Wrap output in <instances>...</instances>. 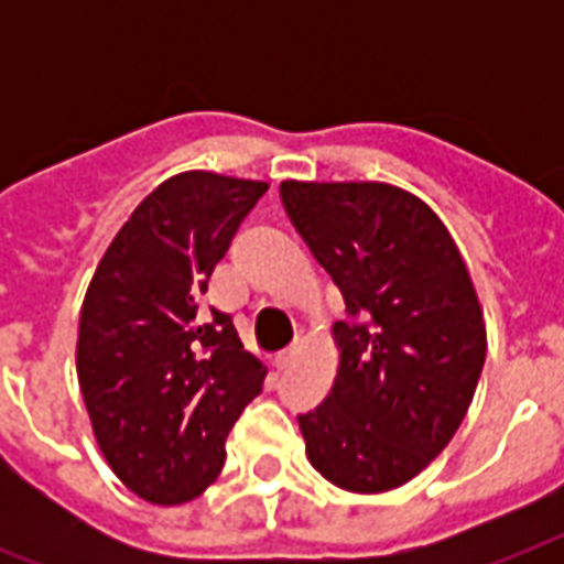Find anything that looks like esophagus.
<instances>
[{
  "label": "esophagus",
  "instance_id": "obj_1",
  "mask_svg": "<svg viewBox=\"0 0 564 564\" xmlns=\"http://www.w3.org/2000/svg\"><path fill=\"white\" fill-rule=\"evenodd\" d=\"M295 362V348H290V351L278 354V360H274V369L278 371H286Z\"/></svg>",
  "mask_w": 564,
  "mask_h": 564
}]
</instances>
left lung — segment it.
I'll list each match as a JSON object with an SVG mask.
<instances>
[{
	"label": "left lung",
	"mask_w": 564,
	"mask_h": 564,
	"mask_svg": "<svg viewBox=\"0 0 564 564\" xmlns=\"http://www.w3.org/2000/svg\"><path fill=\"white\" fill-rule=\"evenodd\" d=\"M283 210L343 292L339 375L299 415L307 456L348 491L412 480L463 424L486 362L471 274L436 213L375 181H283Z\"/></svg>",
	"instance_id": "8db88e82"
}]
</instances>
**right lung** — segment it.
<instances>
[{
	"label": "right lung",
	"instance_id": "right-lung-1",
	"mask_svg": "<svg viewBox=\"0 0 564 564\" xmlns=\"http://www.w3.org/2000/svg\"><path fill=\"white\" fill-rule=\"evenodd\" d=\"M269 184L184 172L163 181L96 265L78 322V383L113 474L149 503L198 498L234 421L263 392L228 313L204 310L213 265Z\"/></svg>",
	"mask_w": 564,
	"mask_h": 564
}]
</instances>
